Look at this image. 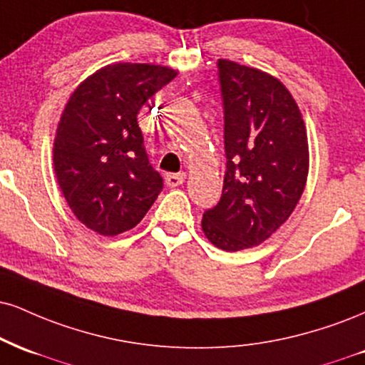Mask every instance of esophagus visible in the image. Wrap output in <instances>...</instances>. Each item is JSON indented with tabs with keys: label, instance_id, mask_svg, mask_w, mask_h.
<instances>
[{
	"label": "esophagus",
	"instance_id": "34e87169",
	"mask_svg": "<svg viewBox=\"0 0 365 365\" xmlns=\"http://www.w3.org/2000/svg\"><path fill=\"white\" fill-rule=\"evenodd\" d=\"M185 177H187L185 173H170V175H166L165 182H166V185L173 188V187L182 185V183L185 182Z\"/></svg>",
	"mask_w": 365,
	"mask_h": 365
}]
</instances>
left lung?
Wrapping results in <instances>:
<instances>
[{
    "label": "left lung",
    "mask_w": 365,
    "mask_h": 365,
    "mask_svg": "<svg viewBox=\"0 0 365 365\" xmlns=\"http://www.w3.org/2000/svg\"><path fill=\"white\" fill-rule=\"evenodd\" d=\"M225 107L226 175L217 205L202 231L225 252L258 247L287 221L309 170L306 125L277 78L219 59Z\"/></svg>",
    "instance_id": "1"
}]
</instances>
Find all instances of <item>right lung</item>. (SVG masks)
Returning <instances> with one entry per match:
<instances>
[{
  "instance_id": "1",
  "label": "right lung",
  "mask_w": 365,
  "mask_h": 365,
  "mask_svg": "<svg viewBox=\"0 0 365 365\" xmlns=\"http://www.w3.org/2000/svg\"><path fill=\"white\" fill-rule=\"evenodd\" d=\"M175 76L166 66L108 64L66 103L52 151L56 178L78 221L98 235L133 230L163 188L149 165L138 113Z\"/></svg>"
}]
</instances>
